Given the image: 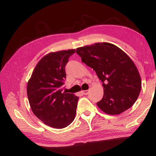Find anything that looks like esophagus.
Listing matches in <instances>:
<instances>
[{
    "label": "esophagus",
    "instance_id": "obj_1",
    "mask_svg": "<svg viewBox=\"0 0 156 156\" xmlns=\"http://www.w3.org/2000/svg\"><path fill=\"white\" fill-rule=\"evenodd\" d=\"M82 93H83V95H88L89 93V90H84L82 91Z\"/></svg>",
    "mask_w": 156,
    "mask_h": 156
}]
</instances>
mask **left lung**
<instances>
[{
    "label": "left lung",
    "instance_id": "8db88e82",
    "mask_svg": "<svg viewBox=\"0 0 156 156\" xmlns=\"http://www.w3.org/2000/svg\"><path fill=\"white\" fill-rule=\"evenodd\" d=\"M82 61L95 70L102 82L104 96L97 105L108 115H119L132 107L138 98L141 79L134 62L119 48L97 43L78 48Z\"/></svg>",
    "mask_w": 156,
    "mask_h": 156
}]
</instances>
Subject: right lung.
Instances as JSON below:
<instances>
[{
  "mask_svg": "<svg viewBox=\"0 0 156 156\" xmlns=\"http://www.w3.org/2000/svg\"><path fill=\"white\" fill-rule=\"evenodd\" d=\"M75 52L59 51L44 56L28 82L27 95L33 112L53 128H64L75 118L79 98L63 91L66 66Z\"/></svg>",
  "mask_w": 156,
  "mask_h": 156,
  "instance_id": "obj_1",
  "label": "right lung"
}]
</instances>
